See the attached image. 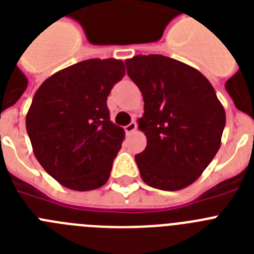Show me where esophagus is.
Segmentation results:
<instances>
[{
  "mask_svg": "<svg viewBox=\"0 0 254 254\" xmlns=\"http://www.w3.org/2000/svg\"><path fill=\"white\" fill-rule=\"evenodd\" d=\"M136 128H137V123H136L133 121V122H131V123H129V125L126 126L125 131H126V133L129 134V133H132V132L136 131Z\"/></svg>",
  "mask_w": 254,
  "mask_h": 254,
  "instance_id": "obj_1",
  "label": "esophagus"
}]
</instances>
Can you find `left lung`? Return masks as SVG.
<instances>
[{"label":"left lung","instance_id":"left-lung-1","mask_svg":"<svg viewBox=\"0 0 254 254\" xmlns=\"http://www.w3.org/2000/svg\"><path fill=\"white\" fill-rule=\"evenodd\" d=\"M127 73L143 96L137 121L147 145L134 156L147 186L179 190L192 185L221 145L225 111L198 69L160 55L126 61Z\"/></svg>","mask_w":254,"mask_h":254}]
</instances>
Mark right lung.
<instances>
[{
	"mask_svg": "<svg viewBox=\"0 0 254 254\" xmlns=\"http://www.w3.org/2000/svg\"><path fill=\"white\" fill-rule=\"evenodd\" d=\"M125 73L121 60H86L53 73L34 94L26 131L37 160L64 187L91 190L109 179L125 129L111 121L107 99Z\"/></svg>",
	"mask_w": 254,
	"mask_h": 254,
	"instance_id": "1",
	"label": "right lung"
}]
</instances>
